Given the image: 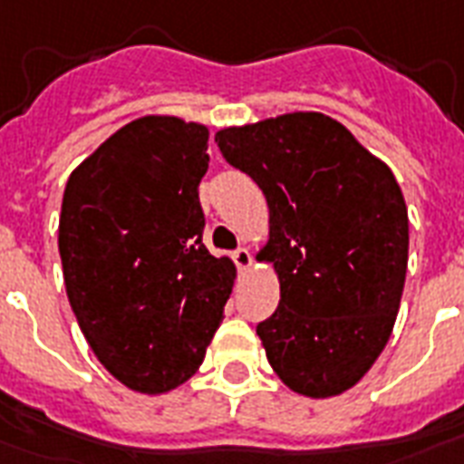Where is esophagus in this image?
Instances as JSON below:
<instances>
[{
	"mask_svg": "<svg viewBox=\"0 0 464 464\" xmlns=\"http://www.w3.org/2000/svg\"><path fill=\"white\" fill-rule=\"evenodd\" d=\"M231 257H233V263L238 265V270H247V267L253 265V256H250V250H247V247H238V250H233Z\"/></svg>",
	"mask_w": 464,
	"mask_h": 464,
	"instance_id": "34e87169",
	"label": "esophagus"
}]
</instances>
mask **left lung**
Listing matches in <instances>:
<instances>
[{
	"instance_id": "obj_1",
	"label": "left lung",
	"mask_w": 464,
	"mask_h": 464,
	"mask_svg": "<svg viewBox=\"0 0 464 464\" xmlns=\"http://www.w3.org/2000/svg\"><path fill=\"white\" fill-rule=\"evenodd\" d=\"M270 207L279 304L257 324L272 370L304 397L350 389L387 345L409 263V214L392 169L318 111L217 133Z\"/></svg>"
}]
</instances>
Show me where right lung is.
<instances>
[{"label":"right lung","instance_id":"1","mask_svg":"<svg viewBox=\"0 0 464 464\" xmlns=\"http://www.w3.org/2000/svg\"><path fill=\"white\" fill-rule=\"evenodd\" d=\"M208 130L175 116L126 123L70 175L58 247L70 306L99 362L160 394L197 372L236 267L201 243Z\"/></svg>","mask_w":464,"mask_h":464}]
</instances>
